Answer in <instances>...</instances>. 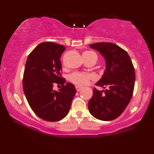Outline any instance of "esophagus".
Segmentation results:
<instances>
[{
	"mask_svg": "<svg viewBox=\"0 0 154 154\" xmlns=\"http://www.w3.org/2000/svg\"><path fill=\"white\" fill-rule=\"evenodd\" d=\"M75 88H76V90H77V92L80 91L81 90H82V87H79V86L76 85V86H75Z\"/></svg>",
	"mask_w": 154,
	"mask_h": 154,
	"instance_id": "obj_1",
	"label": "esophagus"
}]
</instances>
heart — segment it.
Returning a JSON list of instances; mask_svg holds the SVG:
<instances>
[{
    "instance_id": "obj_1",
    "label": "heart",
    "mask_w": 154,
    "mask_h": 154,
    "mask_svg": "<svg viewBox=\"0 0 154 154\" xmlns=\"http://www.w3.org/2000/svg\"><path fill=\"white\" fill-rule=\"evenodd\" d=\"M92 56H96L94 53L93 52H87L83 53L82 56L85 61L89 59ZM68 79L69 82L73 84H75L77 86H84L88 84L89 82L92 79H93V76L88 73H85V72H73L71 75H69Z\"/></svg>"
}]
</instances>
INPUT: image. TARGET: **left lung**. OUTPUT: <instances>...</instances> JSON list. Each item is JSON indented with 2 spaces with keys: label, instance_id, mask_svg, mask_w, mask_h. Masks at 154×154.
Instances as JSON below:
<instances>
[{
  "label": "left lung",
  "instance_id": "8db88e82",
  "mask_svg": "<svg viewBox=\"0 0 154 154\" xmlns=\"http://www.w3.org/2000/svg\"><path fill=\"white\" fill-rule=\"evenodd\" d=\"M89 45L104 58L106 69L95 84L105 90L93 89L88 109L96 119L111 121L121 115L131 100L135 81V69L128 53L116 44L98 43Z\"/></svg>",
  "mask_w": 154,
  "mask_h": 154
}]
</instances>
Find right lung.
<instances>
[{
  "instance_id": "1",
  "label": "right lung",
  "mask_w": 154,
  "mask_h": 154,
  "mask_svg": "<svg viewBox=\"0 0 154 154\" xmlns=\"http://www.w3.org/2000/svg\"><path fill=\"white\" fill-rule=\"evenodd\" d=\"M66 48L50 42L40 43L28 56L23 77V90L32 110L48 122L63 119L76 93L75 85L61 77L60 61ZM62 84L58 91L54 84Z\"/></svg>"
}]
</instances>
